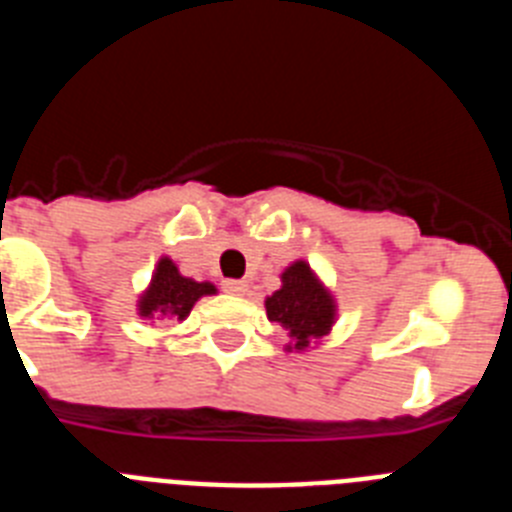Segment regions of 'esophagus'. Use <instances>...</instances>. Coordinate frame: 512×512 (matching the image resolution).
Segmentation results:
<instances>
[{
	"mask_svg": "<svg viewBox=\"0 0 512 512\" xmlns=\"http://www.w3.org/2000/svg\"><path fill=\"white\" fill-rule=\"evenodd\" d=\"M223 289L228 295H246L248 284L241 282V279H223Z\"/></svg>",
	"mask_w": 512,
	"mask_h": 512,
	"instance_id": "esophagus-1",
	"label": "esophagus"
}]
</instances>
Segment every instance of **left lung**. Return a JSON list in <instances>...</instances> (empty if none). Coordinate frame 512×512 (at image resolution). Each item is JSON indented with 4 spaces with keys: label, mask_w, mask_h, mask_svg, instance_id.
Returning a JSON list of instances; mask_svg holds the SVG:
<instances>
[{
    "label": "left lung",
    "mask_w": 512,
    "mask_h": 512,
    "mask_svg": "<svg viewBox=\"0 0 512 512\" xmlns=\"http://www.w3.org/2000/svg\"><path fill=\"white\" fill-rule=\"evenodd\" d=\"M266 315L287 325L295 336V348H305L310 338L325 336L333 325V300L305 261L289 266L282 274V289L266 300Z\"/></svg>",
    "instance_id": "left-lung-1"
}]
</instances>
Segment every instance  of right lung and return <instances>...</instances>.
Masks as SVG:
<instances>
[{
    "label": "right lung",
    "mask_w": 512,
    "mask_h": 512,
    "mask_svg": "<svg viewBox=\"0 0 512 512\" xmlns=\"http://www.w3.org/2000/svg\"><path fill=\"white\" fill-rule=\"evenodd\" d=\"M215 287L210 282H194L179 274L171 259L158 261L156 277L151 289L140 300V315H161V318H187L194 302L202 295H212Z\"/></svg>",
    "instance_id": "add662e5"
}]
</instances>
